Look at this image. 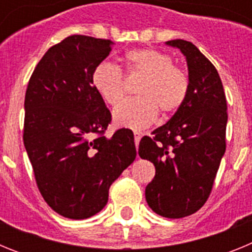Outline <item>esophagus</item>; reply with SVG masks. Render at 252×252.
Instances as JSON below:
<instances>
[{"instance_id": "obj_1", "label": "esophagus", "mask_w": 252, "mask_h": 252, "mask_svg": "<svg viewBox=\"0 0 252 252\" xmlns=\"http://www.w3.org/2000/svg\"><path fill=\"white\" fill-rule=\"evenodd\" d=\"M133 137H135V145H139V141L140 139H141V132L140 131H133Z\"/></svg>"}]
</instances>
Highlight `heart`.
<instances>
[{"instance_id":"b5f03b06","label":"heart","mask_w":252,"mask_h":252,"mask_svg":"<svg viewBox=\"0 0 252 252\" xmlns=\"http://www.w3.org/2000/svg\"><path fill=\"white\" fill-rule=\"evenodd\" d=\"M126 74L141 82L136 87L139 97L120 104L113 112L119 125L132 128L148 126L158 113L162 119L180 110L189 92V77L182 66L173 64L170 55L158 49H133L125 54ZM95 91L110 106H117L127 93L121 69L110 62H102L93 69Z\"/></svg>"}]
</instances>
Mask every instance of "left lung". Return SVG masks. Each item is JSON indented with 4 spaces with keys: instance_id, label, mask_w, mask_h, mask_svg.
<instances>
[{
    "instance_id": "1",
    "label": "left lung",
    "mask_w": 252,
    "mask_h": 252,
    "mask_svg": "<svg viewBox=\"0 0 252 252\" xmlns=\"http://www.w3.org/2000/svg\"><path fill=\"white\" fill-rule=\"evenodd\" d=\"M186 55L189 92L184 104L151 136L140 141V158L155 165L145 197L154 212L183 218L201 209L212 192L226 151L227 102L217 69L186 40H170Z\"/></svg>"
}]
</instances>
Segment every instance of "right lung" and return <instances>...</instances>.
<instances>
[{"instance_id":"obj_1","label":"right lung","mask_w":252,"mask_h":252,"mask_svg":"<svg viewBox=\"0 0 252 252\" xmlns=\"http://www.w3.org/2000/svg\"><path fill=\"white\" fill-rule=\"evenodd\" d=\"M113 43L72 35L51 46L25 94L24 145L36 186L63 217L84 220L107 204L111 184L136 158L133 133L104 136L111 112L92 82Z\"/></svg>"}]
</instances>
